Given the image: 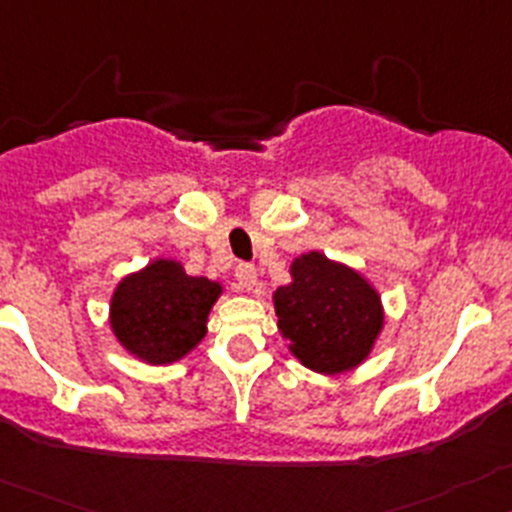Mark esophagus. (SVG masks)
Returning a JSON list of instances; mask_svg holds the SVG:
<instances>
[{"label": "esophagus", "instance_id": "1", "mask_svg": "<svg viewBox=\"0 0 512 512\" xmlns=\"http://www.w3.org/2000/svg\"><path fill=\"white\" fill-rule=\"evenodd\" d=\"M256 276H259V271H256V266L253 264H238L236 266V281L243 292H251V289L256 287Z\"/></svg>", "mask_w": 512, "mask_h": 512}]
</instances>
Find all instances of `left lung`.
Returning <instances> with one entry per match:
<instances>
[{
	"instance_id": "1",
	"label": "left lung",
	"mask_w": 512,
	"mask_h": 512,
	"mask_svg": "<svg viewBox=\"0 0 512 512\" xmlns=\"http://www.w3.org/2000/svg\"><path fill=\"white\" fill-rule=\"evenodd\" d=\"M281 335L317 373H342L365 360L383 327L381 299L358 271L312 251L292 264V284L274 294Z\"/></svg>"
}]
</instances>
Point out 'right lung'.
I'll use <instances>...</instances> for the list:
<instances>
[{
    "instance_id": "right-lung-1",
    "label": "right lung",
    "mask_w": 512,
    "mask_h": 512,
    "mask_svg": "<svg viewBox=\"0 0 512 512\" xmlns=\"http://www.w3.org/2000/svg\"><path fill=\"white\" fill-rule=\"evenodd\" d=\"M220 287L187 276L177 261L159 259L119 284L111 325L126 350L154 365L182 358L205 337V322Z\"/></svg>"
}]
</instances>
